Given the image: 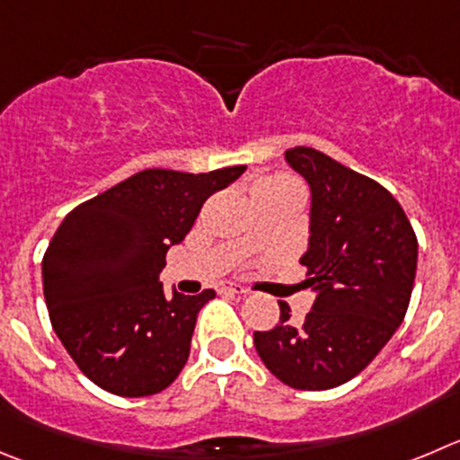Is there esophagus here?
Segmentation results:
<instances>
[{"label": "esophagus", "instance_id": "obj_1", "mask_svg": "<svg viewBox=\"0 0 460 460\" xmlns=\"http://www.w3.org/2000/svg\"><path fill=\"white\" fill-rule=\"evenodd\" d=\"M220 293H229V295H247V288L244 286H238V283H222Z\"/></svg>", "mask_w": 460, "mask_h": 460}]
</instances>
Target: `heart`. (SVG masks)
I'll return each instance as SVG.
<instances>
[{"label":"heart","instance_id":"1","mask_svg":"<svg viewBox=\"0 0 460 460\" xmlns=\"http://www.w3.org/2000/svg\"><path fill=\"white\" fill-rule=\"evenodd\" d=\"M295 179L286 177V174H274V177H268V179H261L256 186H281V183H293Z\"/></svg>","mask_w":460,"mask_h":460}]
</instances>
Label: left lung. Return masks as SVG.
I'll return each instance as SVG.
<instances>
[{
  "instance_id": "8db88e82",
  "label": "left lung",
  "mask_w": 460,
  "mask_h": 460,
  "mask_svg": "<svg viewBox=\"0 0 460 460\" xmlns=\"http://www.w3.org/2000/svg\"><path fill=\"white\" fill-rule=\"evenodd\" d=\"M286 161L311 186V238L299 263L315 302L304 322L281 317L254 345L270 372L290 388L327 390L354 379L402 324L413 293L418 238L399 201L313 147Z\"/></svg>"
}]
</instances>
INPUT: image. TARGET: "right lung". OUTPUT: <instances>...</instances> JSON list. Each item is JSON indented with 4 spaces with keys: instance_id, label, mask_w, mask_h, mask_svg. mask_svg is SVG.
I'll return each instance as SVG.
<instances>
[{
    "instance_id": "add662e5",
    "label": "right lung",
    "mask_w": 460,
    "mask_h": 460,
    "mask_svg": "<svg viewBox=\"0 0 460 460\" xmlns=\"http://www.w3.org/2000/svg\"><path fill=\"white\" fill-rule=\"evenodd\" d=\"M247 170H143L70 210L42 256L56 336L93 384L119 397L165 390L186 366L197 313L213 290L163 293L165 254L201 204Z\"/></svg>"
}]
</instances>
